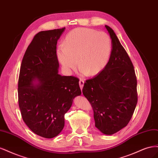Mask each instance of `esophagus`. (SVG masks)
I'll return each mask as SVG.
<instances>
[{"mask_svg":"<svg viewBox=\"0 0 158 158\" xmlns=\"http://www.w3.org/2000/svg\"><path fill=\"white\" fill-rule=\"evenodd\" d=\"M84 81L83 80H80V81H79V85H80V87L81 89H82L83 86H84Z\"/></svg>","mask_w":158,"mask_h":158,"instance_id":"obj_1","label":"esophagus"}]
</instances>
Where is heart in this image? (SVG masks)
Listing matches in <instances>:
<instances>
[{
    "instance_id": "b5f03b06",
    "label": "heart",
    "mask_w": 158,
    "mask_h": 158,
    "mask_svg": "<svg viewBox=\"0 0 158 158\" xmlns=\"http://www.w3.org/2000/svg\"><path fill=\"white\" fill-rule=\"evenodd\" d=\"M112 49L107 33L86 27H78L66 36L64 45H60L56 55L62 67L71 73L77 66L81 75L95 76L108 63Z\"/></svg>"
}]
</instances>
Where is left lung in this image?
I'll return each instance as SVG.
<instances>
[{"label":"left lung","instance_id":"1","mask_svg":"<svg viewBox=\"0 0 158 158\" xmlns=\"http://www.w3.org/2000/svg\"><path fill=\"white\" fill-rule=\"evenodd\" d=\"M111 39L107 64L84 83L82 92L92 105L95 126L111 135L125 127L136 108L137 80L132 62L114 31L105 26Z\"/></svg>","mask_w":158,"mask_h":158}]
</instances>
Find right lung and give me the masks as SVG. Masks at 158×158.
<instances>
[{
	"instance_id": "1",
	"label": "right lung",
	"mask_w": 158,
	"mask_h": 158,
	"mask_svg": "<svg viewBox=\"0 0 158 158\" xmlns=\"http://www.w3.org/2000/svg\"><path fill=\"white\" fill-rule=\"evenodd\" d=\"M65 27L34 36L22 61L18 104L23 121L36 135L56 136L64 126V114L81 90L78 78L59 74L57 41Z\"/></svg>"
}]
</instances>
